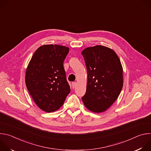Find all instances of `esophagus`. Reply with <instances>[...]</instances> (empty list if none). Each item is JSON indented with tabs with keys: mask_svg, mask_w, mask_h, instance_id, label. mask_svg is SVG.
I'll list each match as a JSON object with an SVG mask.
<instances>
[{
	"mask_svg": "<svg viewBox=\"0 0 151 151\" xmlns=\"http://www.w3.org/2000/svg\"><path fill=\"white\" fill-rule=\"evenodd\" d=\"M76 83L75 82H73L72 83V86L73 88H74L76 87Z\"/></svg>",
	"mask_w": 151,
	"mask_h": 151,
	"instance_id": "34e87169",
	"label": "esophagus"
}]
</instances>
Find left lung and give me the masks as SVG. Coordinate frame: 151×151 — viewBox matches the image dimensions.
<instances>
[{"mask_svg":"<svg viewBox=\"0 0 151 151\" xmlns=\"http://www.w3.org/2000/svg\"><path fill=\"white\" fill-rule=\"evenodd\" d=\"M87 70L85 94L82 100L93 112L106 111L118 97L123 87V69L112 49L101 45L88 47L82 52Z\"/></svg>","mask_w":151,"mask_h":151,"instance_id":"left-lung-1","label":"left lung"}]
</instances>
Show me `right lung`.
Masks as SVG:
<instances>
[{
    "mask_svg": "<svg viewBox=\"0 0 151 151\" xmlns=\"http://www.w3.org/2000/svg\"><path fill=\"white\" fill-rule=\"evenodd\" d=\"M69 51L59 45H44L33 54L26 71L25 82L33 101L46 112L57 111L70 92L63 62Z\"/></svg>",
    "mask_w": 151,
    "mask_h": 151,
    "instance_id": "1",
    "label": "right lung"
}]
</instances>
